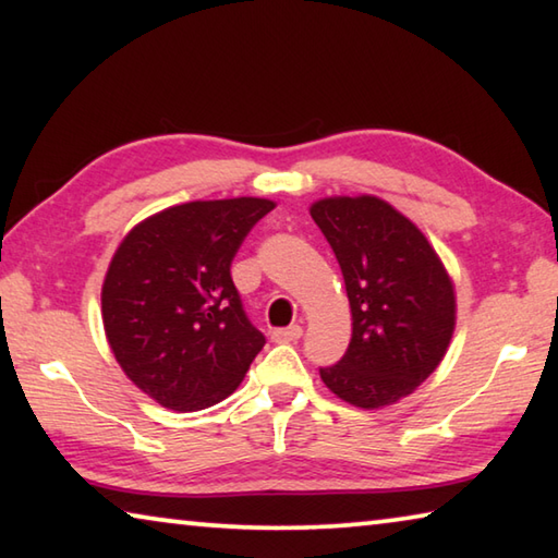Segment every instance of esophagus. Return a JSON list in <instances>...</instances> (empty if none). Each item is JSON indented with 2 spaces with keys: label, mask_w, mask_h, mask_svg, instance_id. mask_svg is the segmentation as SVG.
I'll return each instance as SVG.
<instances>
[{
  "label": "esophagus",
  "mask_w": 558,
  "mask_h": 558,
  "mask_svg": "<svg viewBox=\"0 0 558 558\" xmlns=\"http://www.w3.org/2000/svg\"><path fill=\"white\" fill-rule=\"evenodd\" d=\"M300 337H302V327L300 325L272 329V342H298Z\"/></svg>",
  "instance_id": "esophagus-1"
}]
</instances>
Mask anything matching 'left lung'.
<instances>
[{"label":"left lung","instance_id":"left-lung-1","mask_svg":"<svg viewBox=\"0 0 558 558\" xmlns=\"http://www.w3.org/2000/svg\"><path fill=\"white\" fill-rule=\"evenodd\" d=\"M352 307V342L319 376L359 409H381L436 372L456 329V290L426 235L376 196L315 202Z\"/></svg>","mask_w":558,"mask_h":558}]
</instances>
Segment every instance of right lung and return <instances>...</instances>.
<instances>
[{
  "label": "right lung",
  "instance_id": "add662e5",
  "mask_svg": "<svg viewBox=\"0 0 558 558\" xmlns=\"http://www.w3.org/2000/svg\"><path fill=\"white\" fill-rule=\"evenodd\" d=\"M276 204L256 196L172 206L137 223L102 282V325L128 379L172 411L223 401L266 344L231 260Z\"/></svg>",
  "mask_w": 558,
  "mask_h": 558
}]
</instances>
